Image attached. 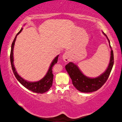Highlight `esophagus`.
Here are the masks:
<instances>
[{
  "label": "esophagus",
  "instance_id": "34e87169",
  "mask_svg": "<svg viewBox=\"0 0 122 122\" xmlns=\"http://www.w3.org/2000/svg\"><path fill=\"white\" fill-rule=\"evenodd\" d=\"M63 59L65 62L69 61L70 59V52L69 51H66L63 55Z\"/></svg>",
  "mask_w": 122,
  "mask_h": 122
}]
</instances>
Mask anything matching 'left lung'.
<instances>
[{
  "mask_svg": "<svg viewBox=\"0 0 122 122\" xmlns=\"http://www.w3.org/2000/svg\"><path fill=\"white\" fill-rule=\"evenodd\" d=\"M102 33L108 39L111 48L110 62L107 69L103 73L97 78H91L85 76L77 66L73 63L70 62L65 66V69L72 79L73 86L81 92L90 93L97 91L105 84L112 71L114 65V53L110 44L109 40L106 34L103 32Z\"/></svg>",
  "mask_w": 122,
  "mask_h": 122,
  "instance_id": "1",
  "label": "left lung"
}]
</instances>
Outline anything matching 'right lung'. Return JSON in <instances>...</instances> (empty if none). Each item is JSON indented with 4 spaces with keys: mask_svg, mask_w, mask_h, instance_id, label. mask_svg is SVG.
Masks as SVG:
<instances>
[{
    "mask_svg": "<svg viewBox=\"0 0 122 122\" xmlns=\"http://www.w3.org/2000/svg\"><path fill=\"white\" fill-rule=\"evenodd\" d=\"M22 29L23 28H22L19 31V33L16 34V35L15 37L12 44L11 50H10V60L13 72L15 76V78L17 79V80L19 81V82H20L22 86L25 87L27 89L36 93H44L49 91V89L51 88V87L52 86V85L53 75L52 74V69L53 65L57 63L59 55H58L57 57H56L53 60L52 62L51 63L50 66L49 67L48 72H47V73L46 74V75L43 78H42L41 80L36 82H29L21 78L16 72V70L15 69L14 65L13 59V49L17 35H19V34L21 33V31L22 30Z\"/></svg>",
    "mask_w": 122,
    "mask_h": 122,
    "instance_id": "obj_1",
    "label": "right lung"
}]
</instances>
